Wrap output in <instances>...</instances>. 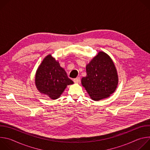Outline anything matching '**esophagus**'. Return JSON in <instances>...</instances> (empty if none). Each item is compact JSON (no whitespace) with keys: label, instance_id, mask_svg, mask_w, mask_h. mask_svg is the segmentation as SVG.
I'll use <instances>...</instances> for the list:
<instances>
[{"label":"esophagus","instance_id":"obj_1","mask_svg":"<svg viewBox=\"0 0 150 150\" xmlns=\"http://www.w3.org/2000/svg\"><path fill=\"white\" fill-rule=\"evenodd\" d=\"M80 81H81V80H80V78H79V77L76 78H75V79H74V82L75 83H79V82H80Z\"/></svg>","mask_w":150,"mask_h":150}]
</instances>
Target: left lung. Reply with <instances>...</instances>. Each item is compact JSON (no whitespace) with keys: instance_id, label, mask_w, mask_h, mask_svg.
Wrapping results in <instances>:
<instances>
[{"instance_id":"left-lung-1","label":"left lung","mask_w":150,"mask_h":150,"mask_svg":"<svg viewBox=\"0 0 150 150\" xmlns=\"http://www.w3.org/2000/svg\"><path fill=\"white\" fill-rule=\"evenodd\" d=\"M87 76L81 79L82 86L94 101L109 97L116 90L118 76L110 57L98 52L86 66Z\"/></svg>"}]
</instances>
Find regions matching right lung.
<instances>
[{
    "label": "right lung",
    "mask_w": 150,
    "mask_h": 150,
    "mask_svg": "<svg viewBox=\"0 0 150 150\" xmlns=\"http://www.w3.org/2000/svg\"><path fill=\"white\" fill-rule=\"evenodd\" d=\"M35 82L39 92L53 100L58 98L67 85L74 83L51 54L47 56L38 68Z\"/></svg>",
    "instance_id": "add662e5"
}]
</instances>
